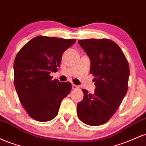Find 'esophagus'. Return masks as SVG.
I'll return each mask as SVG.
<instances>
[{
    "label": "esophagus",
    "instance_id": "1",
    "mask_svg": "<svg viewBox=\"0 0 146 146\" xmlns=\"http://www.w3.org/2000/svg\"><path fill=\"white\" fill-rule=\"evenodd\" d=\"M72 88H73V90L78 89V88H79V86H77V85H75V84H73V85H72Z\"/></svg>",
    "mask_w": 146,
    "mask_h": 146
}]
</instances>
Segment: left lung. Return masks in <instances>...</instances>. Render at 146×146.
<instances>
[{"label": "left lung", "instance_id": "8db88e82", "mask_svg": "<svg viewBox=\"0 0 146 146\" xmlns=\"http://www.w3.org/2000/svg\"><path fill=\"white\" fill-rule=\"evenodd\" d=\"M78 43L90 58L96 88L93 94L82 89L78 117L83 123L97 126L108 121L119 107L128 91L130 68L123 52L111 40L85 39Z\"/></svg>", "mask_w": 146, "mask_h": 146}]
</instances>
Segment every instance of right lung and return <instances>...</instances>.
Listing matches in <instances>:
<instances>
[{
    "label": "right lung",
    "instance_id": "add662e5",
    "mask_svg": "<svg viewBox=\"0 0 146 146\" xmlns=\"http://www.w3.org/2000/svg\"><path fill=\"white\" fill-rule=\"evenodd\" d=\"M75 39L39 36L22 47L14 60V86L28 115L38 121H51L58 114L62 100L69 94V82L52 80L63 53Z\"/></svg>",
    "mask_w": 146,
    "mask_h": 146
}]
</instances>
